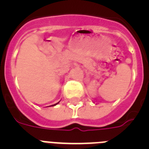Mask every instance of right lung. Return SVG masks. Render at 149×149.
I'll return each instance as SVG.
<instances>
[{"label":"right lung","instance_id":"right-lung-1","mask_svg":"<svg viewBox=\"0 0 149 149\" xmlns=\"http://www.w3.org/2000/svg\"><path fill=\"white\" fill-rule=\"evenodd\" d=\"M58 103H59V102H58ZM58 103H56V104H53V105H51V106H55V105H56V104H58Z\"/></svg>","mask_w":149,"mask_h":149}]
</instances>
